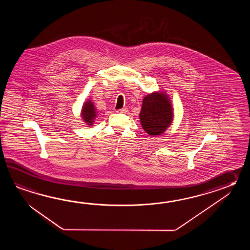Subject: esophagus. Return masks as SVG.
Returning a JSON list of instances; mask_svg holds the SVG:
<instances>
[{"label":"esophagus","mask_w":250,"mask_h":250,"mask_svg":"<svg viewBox=\"0 0 250 250\" xmlns=\"http://www.w3.org/2000/svg\"><path fill=\"white\" fill-rule=\"evenodd\" d=\"M127 108H123V109H120V110H117V112L118 113H125V112H127Z\"/></svg>","instance_id":"esophagus-1"}]
</instances>
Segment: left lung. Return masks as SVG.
I'll use <instances>...</instances> for the list:
<instances>
[{
    "mask_svg": "<svg viewBox=\"0 0 250 250\" xmlns=\"http://www.w3.org/2000/svg\"><path fill=\"white\" fill-rule=\"evenodd\" d=\"M173 107L165 91H154L145 96L139 119L144 130L150 136H160L173 122Z\"/></svg>",
    "mask_w": 250,
    "mask_h": 250,
    "instance_id": "left-lung-1",
    "label": "left lung"
}]
</instances>
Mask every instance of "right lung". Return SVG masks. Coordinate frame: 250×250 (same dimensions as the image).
Returning a JSON list of instances; mask_svg holds the SVG:
<instances>
[{"label": "right lung", "instance_id": "add662e5", "mask_svg": "<svg viewBox=\"0 0 250 250\" xmlns=\"http://www.w3.org/2000/svg\"><path fill=\"white\" fill-rule=\"evenodd\" d=\"M97 114L98 111L93 101L91 99L85 100L80 111V117L85 123V125H87V127H91L94 125Z\"/></svg>", "mask_w": 250, "mask_h": 250}]
</instances>
